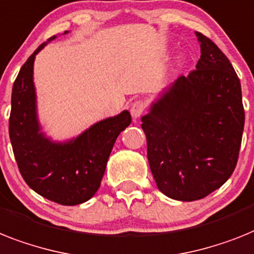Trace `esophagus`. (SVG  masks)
Listing matches in <instances>:
<instances>
[{
	"label": "esophagus",
	"instance_id": "esophagus-1",
	"mask_svg": "<svg viewBox=\"0 0 254 254\" xmlns=\"http://www.w3.org/2000/svg\"><path fill=\"white\" fill-rule=\"evenodd\" d=\"M129 112H131L132 118L137 119L139 117H141L142 113L145 112V104L142 101H140V100L139 101H135L131 105V110H129Z\"/></svg>",
	"mask_w": 254,
	"mask_h": 254
}]
</instances>
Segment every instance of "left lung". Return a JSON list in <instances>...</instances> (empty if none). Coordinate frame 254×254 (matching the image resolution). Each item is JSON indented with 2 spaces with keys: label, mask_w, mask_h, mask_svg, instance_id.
Segmentation results:
<instances>
[{
  "label": "left lung",
  "mask_w": 254,
  "mask_h": 254,
  "mask_svg": "<svg viewBox=\"0 0 254 254\" xmlns=\"http://www.w3.org/2000/svg\"><path fill=\"white\" fill-rule=\"evenodd\" d=\"M196 36L201 48L196 70L180 75L141 118L157 187L179 201L206 197L227 182L244 129L234 67L209 37Z\"/></svg>",
  "instance_id": "obj_1"
}]
</instances>
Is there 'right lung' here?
Listing matches in <instances>:
<instances>
[{
	"label": "right lung",
	"mask_w": 254,
	"mask_h": 254,
	"mask_svg": "<svg viewBox=\"0 0 254 254\" xmlns=\"http://www.w3.org/2000/svg\"><path fill=\"white\" fill-rule=\"evenodd\" d=\"M48 43L29 56L14 81L9 135L19 171L29 188L57 204L71 206L97 192L115 140L129 126L131 114L125 110L104 119L70 141L54 142L45 137L37 121L33 62Z\"/></svg>",
	"instance_id": "1"
}]
</instances>
